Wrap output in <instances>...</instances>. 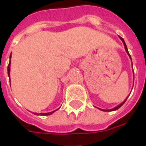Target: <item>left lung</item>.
<instances>
[{
	"instance_id": "1",
	"label": "left lung",
	"mask_w": 146,
	"mask_h": 146,
	"mask_svg": "<svg viewBox=\"0 0 146 146\" xmlns=\"http://www.w3.org/2000/svg\"><path fill=\"white\" fill-rule=\"evenodd\" d=\"M119 38H120V39H121V41H122V42H123V45H124L125 50H126V53L128 54V55H129V56L130 59H131V56H130L129 53V52H128V49H127V47H126V43H125L124 40H123V38H122V37H121V36H119ZM131 63H132V62H131ZM132 66H133V65H132ZM133 73H134V71H133ZM128 96H127V98H128ZM127 98H126V99H125V100H124V101L123 102H122V103H121V104H118V106H117V107H115V108H113V109H111V110H102V109H100V110H103V111H106V112H109V111H114V110H116L119 109V108H121V107L122 106V105H123V104H124L125 102H126V99H127Z\"/></svg>"
}]
</instances>
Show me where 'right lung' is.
<instances>
[{"mask_svg":"<svg viewBox=\"0 0 146 146\" xmlns=\"http://www.w3.org/2000/svg\"><path fill=\"white\" fill-rule=\"evenodd\" d=\"M11 55H10V56H9V58H10L9 64V66H8V75H9V77H10V66H11V65H10V64H11ZM58 109H59V108H58ZM58 109L55 110H54V111H52V112H50V113H39V114H38V113H34V114L37 115H50L52 114L54 112H55L56 110H58Z\"/></svg>","mask_w":146,"mask_h":146,"instance_id":"add662e5","label":"right lung"}]
</instances>
